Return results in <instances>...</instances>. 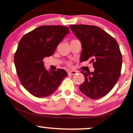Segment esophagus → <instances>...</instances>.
Segmentation results:
<instances>
[{
	"label": "esophagus",
	"mask_w": 133,
	"mask_h": 133,
	"mask_svg": "<svg viewBox=\"0 0 133 133\" xmlns=\"http://www.w3.org/2000/svg\"><path fill=\"white\" fill-rule=\"evenodd\" d=\"M76 73H77V72L76 71H70L68 72L69 75H74V74H76Z\"/></svg>",
	"instance_id": "esophagus-1"
}]
</instances>
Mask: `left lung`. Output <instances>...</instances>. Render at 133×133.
Wrapping results in <instances>:
<instances>
[{
  "mask_svg": "<svg viewBox=\"0 0 133 133\" xmlns=\"http://www.w3.org/2000/svg\"><path fill=\"white\" fill-rule=\"evenodd\" d=\"M72 31L81 43V62L91 60L94 71H81L84 82L79 89L93 99L103 97L114 88L121 74L122 54L115 39L100 27L71 25Z\"/></svg>",
  "mask_w": 133,
  "mask_h": 133,
  "instance_id": "1",
  "label": "left lung"
}]
</instances>
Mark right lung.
Segmentation results:
<instances>
[{
	"instance_id": "1",
	"label": "right lung",
	"mask_w": 133,
	"mask_h": 133,
	"mask_svg": "<svg viewBox=\"0 0 133 133\" xmlns=\"http://www.w3.org/2000/svg\"><path fill=\"white\" fill-rule=\"evenodd\" d=\"M69 32L68 27L42 25L24 35L19 41L14 55L17 74L24 88L35 97L50 96L68 76L61 69H46L43 59L54 54Z\"/></svg>"
}]
</instances>
